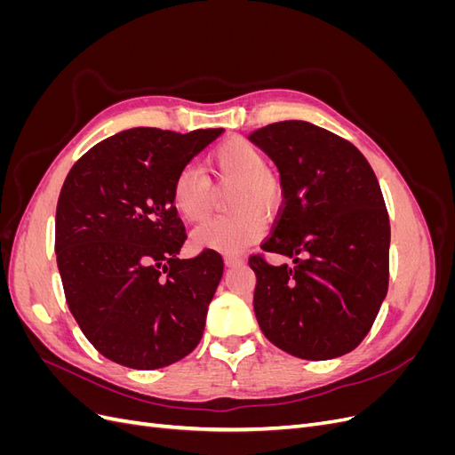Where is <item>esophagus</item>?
I'll use <instances>...</instances> for the list:
<instances>
[{"label": "esophagus", "instance_id": "34e87169", "mask_svg": "<svg viewBox=\"0 0 455 455\" xmlns=\"http://www.w3.org/2000/svg\"><path fill=\"white\" fill-rule=\"evenodd\" d=\"M224 261H226V266H228V267H235V266L244 264V259H243L241 256H226V258H224Z\"/></svg>", "mask_w": 455, "mask_h": 455}]
</instances>
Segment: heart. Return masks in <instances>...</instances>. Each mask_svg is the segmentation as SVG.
I'll return each mask as SVG.
<instances>
[{
	"label": "heart",
	"instance_id": "obj_1",
	"mask_svg": "<svg viewBox=\"0 0 455 455\" xmlns=\"http://www.w3.org/2000/svg\"><path fill=\"white\" fill-rule=\"evenodd\" d=\"M266 156L246 140H229L209 157V171L220 186H231L228 216L212 218L191 233L197 249L237 254L264 235V214L273 218L281 211L283 188L279 178L266 167ZM172 204L189 222H201L211 212L212 186L197 167L178 171L172 182Z\"/></svg>",
	"mask_w": 455,
	"mask_h": 455
}]
</instances>
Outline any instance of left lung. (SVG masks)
<instances>
[{
  "mask_svg": "<svg viewBox=\"0 0 455 455\" xmlns=\"http://www.w3.org/2000/svg\"><path fill=\"white\" fill-rule=\"evenodd\" d=\"M249 140L277 164L284 197L261 249L294 261L251 256L258 324L298 359H336L366 338L387 296L391 226L378 178L351 142L307 121L271 123Z\"/></svg>",
  "mask_w": 455,
  "mask_h": 455,
  "instance_id": "8db88e82",
  "label": "left lung"
}]
</instances>
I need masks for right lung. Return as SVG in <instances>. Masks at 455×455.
I'll use <instances>...</instances> for the list:
<instances>
[{
  "instance_id": "right-lung-1",
  "label": "right lung",
  "mask_w": 455,
  "mask_h": 455,
  "mask_svg": "<svg viewBox=\"0 0 455 455\" xmlns=\"http://www.w3.org/2000/svg\"><path fill=\"white\" fill-rule=\"evenodd\" d=\"M222 132L129 129L68 172L54 220L57 264L68 307L106 359L156 370L201 341L224 259L209 249L178 258L188 235L171 191L178 171Z\"/></svg>"
}]
</instances>
